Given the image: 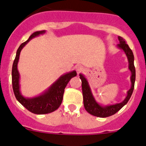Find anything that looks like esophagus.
<instances>
[{"instance_id":"obj_1","label":"esophagus","mask_w":146,"mask_h":146,"mask_svg":"<svg viewBox=\"0 0 146 146\" xmlns=\"http://www.w3.org/2000/svg\"><path fill=\"white\" fill-rule=\"evenodd\" d=\"M76 71H77V74H80V72H82L84 71V68L82 66H76Z\"/></svg>"}]
</instances>
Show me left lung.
Here are the masks:
<instances>
[{"label":"left lung","instance_id":"left-lung-1","mask_svg":"<svg viewBox=\"0 0 146 146\" xmlns=\"http://www.w3.org/2000/svg\"><path fill=\"white\" fill-rule=\"evenodd\" d=\"M119 44L117 47L122 50L126 54L129 62V69L131 73L130 80H131V88L127 91V95L123 102L121 103H117L115 104H108L106 106H102L99 104L94 98L90 86L88 84L87 79L82 74H80V78L82 81V96H83V103H84L85 109L86 111L94 116L105 118V117L113 115L115 113L119 111L121 108L128 102L133 92L135 82V67L134 65V55L133 52L129 48V45L126 43L125 40L122 37L118 36Z\"/></svg>","mask_w":146,"mask_h":146}]
</instances>
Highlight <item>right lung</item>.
<instances>
[{"label": "right lung", "mask_w": 146, "mask_h": 146, "mask_svg": "<svg viewBox=\"0 0 146 146\" xmlns=\"http://www.w3.org/2000/svg\"><path fill=\"white\" fill-rule=\"evenodd\" d=\"M45 32L46 31L34 32L33 34L31 35V36L26 42H23L20 44L17 51L16 57L13 63L12 71H11L12 88L17 100L30 112L38 115L52 113L60 107L62 100H63V96H64V89L72 77L77 75L76 71H72V72L63 74L54 83H52L44 92L35 97L26 98L22 95L20 86V73L17 69V64L20 58V52L22 49L25 47L32 38L38 36L41 34H44Z\"/></svg>", "instance_id": "right-lung-1"}]
</instances>
